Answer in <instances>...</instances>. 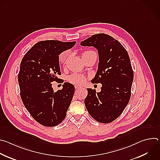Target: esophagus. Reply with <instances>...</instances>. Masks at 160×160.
<instances>
[{"mask_svg": "<svg viewBox=\"0 0 160 160\" xmlns=\"http://www.w3.org/2000/svg\"><path fill=\"white\" fill-rule=\"evenodd\" d=\"M75 88L76 89H79V88H81V87H80V86H78V85H75Z\"/></svg>", "mask_w": 160, "mask_h": 160, "instance_id": "34e87169", "label": "esophagus"}]
</instances>
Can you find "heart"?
<instances>
[{
	"instance_id": "1",
	"label": "heart",
	"mask_w": 160,
	"mask_h": 160,
	"mask_svg": "<svg viewBox=\"0 0 160 160\" xmlns=\"http://www.w3.org/2000/svg\"><path fill=\"white\" fill-rule=\"evenodd\" d=\"M90 52H93V51H85L83 53V54H88V53H90ZM68 51H63L62 52H61L58 57V60L59 62L60 63L64 64L65 62V61L67 59V58L68 56ZM68 81H69L70 83L75 85H83L87 80V77L82 75V74H80V73H72V75H70L69 77H68Z\"/></svg>"
}]
</instances>
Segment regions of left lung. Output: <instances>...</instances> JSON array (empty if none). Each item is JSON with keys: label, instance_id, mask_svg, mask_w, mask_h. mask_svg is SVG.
Instances as JSON below:
<instances>
[{"label": "left lung", "instance_id": "left-lung-1", "mask_svg": "<svg viewBox=\"0 0 160 160\" xmlns=\"http://www.w3.org/2000/svg\"><path fill=\"white\" fill-rule=\"evenodd\" d=\"M80 45L98 49V70L91 82L102 84L99 92L87 88L85 107L97 122L111 123L120 117L130 99L133 72L129 56L120 42L105 33L93 35Z\"/></svg>", "mask_w": 160, "mask_h": 160}]
</instances>
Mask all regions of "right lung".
<instances>
[{
  "mask_svg": "<svg viewBox=\"0 0 160 160\" xmlns=\"http://www.w3.org/2000/svg\"><path fill=\"white\" fill-rule=\"evenodd\" d=\"M76 42L42 40L36 43L22 58L18 74L20 96L31 116L45 127H54L65 118L75 87L65 82L54 92L52 82L60 79L59 55L73 48Z\"/></svg>",
  "mask_w": 160,
  "mask_h": 160,
  "instance_id": "add662e5",
  "label": "right lung"
}]
</instances>
